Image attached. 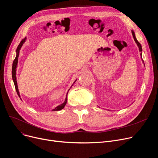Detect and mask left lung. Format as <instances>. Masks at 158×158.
I'll return each instance as SVG.
<instances>
[{
	"label": "left lung",
	"mask_w": 158,
	"mask_h": 158,
	"mask_svg": "<svg viewBox=\"0 0 158 158\" xmlns=\"http://www.w3.org/2000/svg\"><path fill=\"white\" fill-rule=\"evenodd\" d=\"M132 35H133V37H134V40H135V43L137 44V45H138V48H139V52H141V56H142V53H141V52H142V47H141V44L138 42V40H137V39H136V37H135V33H134V31H133V30H132ZM141 58H142V57H141ZM142 60H143V63H144V61H143V60L142 59ZM144 65H145V64H144Z\"/></svg>",
	"instance_id": "8db88e82"
}]
</instances>
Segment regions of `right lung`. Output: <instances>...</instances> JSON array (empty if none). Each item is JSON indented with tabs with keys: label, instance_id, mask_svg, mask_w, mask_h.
<instances>
[{
	"label": "right lung",
	"instance_id": "1",
	"mask_svg": "<svg viewBox=\"0 0 158 158\" xmlns=\"http://www.w3.org/2000/svg\"><path fill=\"white\" fill-rule=\"evenodd\" d=\"M26 40V38L25 37L24 39H23L21 41H20V44H19L16 50V53H17V55H16V57H15V59H14V60H13V66H12V78H13V83H14V85H15V89H16V92L19 95V97L20 98V94H19V89H18V86H17V78H16V68L17 67V63H18V57H19V52H20V48H21L22 46L23 45V44L25 43V41ZM77 80H75V82ZM74 82V83H75ZM73 85H72V86H73ZM71 86V87H72ZM70 87V88H71ZM70 90V89L68 90V91ZM68 91L66 94V99H65V101H64L63 103H62L61 105L57 106V107L55 108L54 109L52 110V111H59V110H62L64 108V106L66 105V102H67V95H68Z\"/></svg>",
	"mask_w": 158,
	"mask_h": 158
}]
</instances>
